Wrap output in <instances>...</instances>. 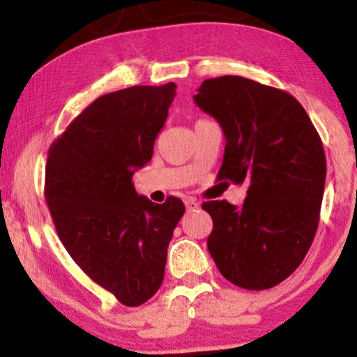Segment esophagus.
I'll return each instance as SVG.
<instances>
[{
	"label": "esophagus",
	"instance_id": "1",
	"mask_svg": "<svg viewBox=\"0 0 357 357\" xmlns=\"http://www.w3.org/2000/svg\"><path fill=\"white\" fill-rule=\"evenodd\" d=\"M184 204H186L188 211H195V210H198V208H199V203L196 202V199H192V198L184 199Z\"/></svg>",
	"mask_w": 357,
	"mask_h": 357
}]
</instances>
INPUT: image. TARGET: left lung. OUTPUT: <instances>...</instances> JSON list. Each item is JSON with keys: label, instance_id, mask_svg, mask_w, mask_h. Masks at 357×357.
Instances as JSON below:
<instances>
[{"label": "left lung", "instance_id": "8db88e82", "mask_svg": "<svg viewBox=\"0 0 357 357\" xmlns=\"http://www.w3.org/2000/svg\"><path fill=\"white\" fill-rule=\"evenodd\" d=\"M195 102L227 139L218 179L248 184L241 208L203 203L213 218L210 255L241 289L275 287L317 231L327 171L321 137L296 97L245 77L204 80Z\"/></svg>", "mask_w": 357, "mask_h": 357}]
</instances>
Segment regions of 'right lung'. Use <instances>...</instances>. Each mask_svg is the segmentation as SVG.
<instances>
[{"label":"right lung","instance_id":"1","mask_svg":"<svg viewBox=\"0 0 357 357\" xmlns=\"http://www.w3.org/2000/svg\"><path fill=\"white\" fill-rule=\"evenodd\" d=\"M176 84L105 93L79 114L48 151L45 199L67 252L121 304L149 301L165 278L181 199L139 196L136 169L153 158Z\"/></svg>","mask_w":357,"mask_h":357}]
</instances>
